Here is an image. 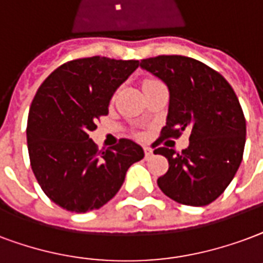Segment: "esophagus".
I'll use <instances>...</instances> for the list:
<instances>
[{
    "instance_id": "esophagus-1",
    "label": "esophagus",
    "mask_w": 263,
    "mask_h": 263,
    "mask_svg": "<svg viewBox=\"0 0 263 263\" xmlns=\"http://www.w3.org/2000/svg\"><path fill=\"white\" fill-rule=\"evenodd\" d=\"M143 152H145V157H146V159H149V157L153 155V151H152L151 147H147V146L143 147Z\"/></svg>"
}]
</instances>
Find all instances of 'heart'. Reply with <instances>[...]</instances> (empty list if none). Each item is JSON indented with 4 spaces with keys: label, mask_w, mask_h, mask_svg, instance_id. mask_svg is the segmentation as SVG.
<instances>
[{
    "label": "heart",
    "mask_w": 263,
    "mask_h": 263,
    "mask_svg": "<svg viewBox=\"0 0 263 263\" xmlns=\"http://www.w3.org/2000/svg\"><path fill=\"white\" fill-rule=\"evenodd\" d=\"M163 82L156 79V78H146V79H143V82H142V89H143V92L147 90V89H151V87H156V86H161Z\"/></svg>",
    "instance_id": "1"
}]
</instances>
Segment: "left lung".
Wrapping results in <instances>:
<instances>
[{
    "instance_id": "left-lung-1",
    "label": "left lung",
    "mask_w": 263,
    "mask_h": 263,
    "mask_svg": "<svg viewBox=\"0 0 263 263\" xmlns=\"http://www.w3.org/2000/svg\"><path fill=\"white\" fill-rule=\"evenodd\" d=\"M141 67L170 90L166 125L152 143L153 153L168 161L157 185L178 203L209 205L229 186L244 155L247 125L238 97L219 72L194 58L157 55L141 60ZM185 127L192 129L186 149L177 152L166 147L168 142L162 145Z\"/></svg>"
}]
</instances>
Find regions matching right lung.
Segmentation results:
<instances>
[{"instance_id":"obj_1","label":"right lung","mask_w":263,"mask_h":263,"mask_svg":"<svg viewBox=\"0 0 263 263\" xmlns=\"http://www.w3.org/2000/svg\"><path fill=\"white\" fill-rule=\"evenodd\" d=\"M138 67L137 60L77 58L39 87L28 117L29 159L43 192L62 209L102 208L120 191L126 170L143 159L142 147L129 139L99 151L89 138L108 114L117 87Z\"/></svg>"}]
</instances>
